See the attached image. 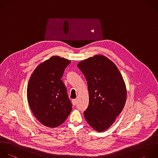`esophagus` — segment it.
<instances>
[{
  "label": "esophagus",
  "mask_w": 158,
  "mask_h": 158,
  "mask_svg": "<svg viewBox=\"0 0 158 158\" xmlns=\"http://www.w3.org/2000/svg\"><path fill=\"white\" fill-rule=\"evenodd\" d=\"M72 102V104H73V106H75V105H76V104H77V99H73Z\"/></svg>",
  "instance_id": "34e87169"
}]
</instances>
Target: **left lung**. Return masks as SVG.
I'll use <instances>...</instances> for the list:
<instances>
[{
    "mask_svg": "<svg viewBox=\"0 0 158 158\" xmlns=\"http://www.w3.org/2000/svg\"><path fill=\"white\" fill-rule=\"evenodd\" d=\"M77 66L86 78L89 92L85 119L93 129L102 131L112 125L124 107L125 82L115 65L104 56L89 57Z\"/></svg>",
    "mask_w": 158,
    "mask_h": 158,
    "instance_id": "8db88e82",
    "label": "left lung"
}]
</instances>
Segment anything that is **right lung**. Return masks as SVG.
Masks as SVG:
<instances>
[{"label":"right lung","instance_id":"add662e5","mask_svg":"<svg viewBox=\"0 0 158 158\" xmlns=\"http://www.w3.org/2000/svg\"><path fill=\"white\" fill-rule=\"evenodd\" d=\"M70 61L53 56L40 64L28 85L27 96L30 108L44 125L54 128L64 123L72 109L67 88L61 80Z\"/></svg>","mask_w":158,"mask_h":158}]
</instances>
